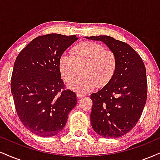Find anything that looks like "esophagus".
<instances>
[{
  "label": "esophagus",
  "instance_id": "1",
  "mask_svg": "<svg viewBox=\"0 0 160 160\" xmlns=\"http://www.w3.org/2000/svg\"><path fill=\"white\" fill-rule=\"evenodd\" d=\"M77 96H78L79 98H82V97L84 96V95L81 94V93H78V94H77Z\"/></svg>",
  "mask_w": 160,
  "mask_h": 160
}]
</instances>
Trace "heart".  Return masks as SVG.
<instances>
[{
    "instance_id": "heart-1",
    "label": "heart",
    "mask_w": 160,
    "mask_h": 160,
    "mask_svg": "<svg viewBox=\"0 0 160 160\" xmlns=\"http://www.w3.org/2000/svg\"><path fill=\"white\" fill-rule=\"evenodd\" d=\"M83 65L84 76L70 84L71 89L80 93L89 92L98 86H105L115 74L117 56L100 43L85 41L75 46L72 54L65 53L59 60L60 72L68 82L74 80L79 67Z\"/></svg>"
}]
</instances>
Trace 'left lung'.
<instances>
[{
    "label": "left lung",
    "instance_id": "left-lung-1",
    "mask_svg": "<svg viewBox=\"0 0 160 160\" xmlns=\"http://www.w3.org/2000/svg\"><path fill=\"white\" fill-rule=\"evenodd\" d=\"M104 42L115 53L117 65L108 83L92 93V128L101 136L117 138L128 133L140 119L148 96L146 68L131 46L106 35L86 37Z\"/></svg>",
    "mask_w": 160,
    "mask_h": 160
}]
</instances>
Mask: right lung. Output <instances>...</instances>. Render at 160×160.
Masks as SVG:
<instances>
[{
	"mask_svg": "<svg viewBox=\"0 0 160 160\" xmlns=\"http://www.w3.org/2000/svg\"><path fill=\"white\" fill-rule=\"evenodd\" d=\"M78 39L59 34L39 36L16 57L11 77L16 113L22 123L40 137L59 133L77 104L76 94L61 78L59 60Z\"/></svg>",
	"mask_w": 160,
	"mask_h": 160,
	"instance_id": "1",
	"label": "right lung"
}]
</instances>
